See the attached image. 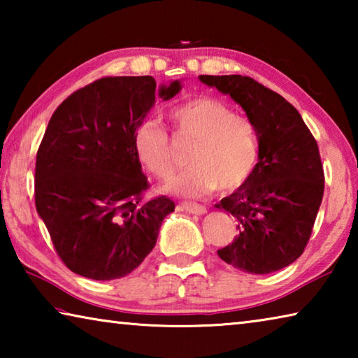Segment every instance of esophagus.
<instances>
[{
	"label": "esophagus",
	"mask_w": 358,
	"mask_h": 358,
	"mask_svg": "<svg viewBox=\"0 0 358 358\" xmlns=\"http://www.w3.org/2000/svg\"><path fill=\"white\" fill-rule=\"evenodd\" d=\"M178 210L181 211H187V213H192V215H199L202 216L207 213V208L203 207V205H199V203H194V202H183L178 205Z\"/></svg>",
	"instance_id": "1"
}]
</instances>
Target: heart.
<instances>
[{"label": "heart", "instance_id": "1", "mask_svg": "<svg viewBox=\"0 0 358 358\" xmlns=\"http://www.w3.org/2000/svg\"><path fill=\"white\" fill-rule=\"evenodd\" d=\"M171 118L180 134L196 145L187 159L191 169L166 183L167 192L201 197L217 186L237 189L250 180L259 159V137L250 118L208 96L172 108ZM132 147L141 164L156 177L167 178L173 172L169 137L156 120L137 124Z\"/></svg>", "mask_w": 358, "mask_h": 358}]
</instances>
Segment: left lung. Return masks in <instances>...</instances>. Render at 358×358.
Segmentation results:
<instances>
[{"label":"left lung","instance_id":"left-lung-1","mask_svg":"<svg viewBox=\"0 0 358 358\" xmlns=\"http://www.w3.org/2000/svg\"><path fill=\"white\" fill-rule=\"evenodd\" d=\"M243 108L259 137V159L245 185L224 197L238 234L217 251L224 262L252 275L295 262L310 240L324 196L317 143L299 110L271 90L243 76H199Z\"/></svg>","mask_w":358,"mask_h":358}]
</instances>
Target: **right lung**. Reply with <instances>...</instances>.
<instances>
[{
  "instance_id": "add662e5",
  "label": "right lung",
  "mask_w": 358,
  "mask_h": 358,
  "mask_svg": "<svg viewBox=\"0 0 358 358\" xmlns=\"http://www.w3.org/2000/svg\"><path fill=\"white\" fill-rule=\"evenodd\" d=\"M180 80L106 77L77 90L53 112L36 157V210L74 273L118 280L143 262L164 217L166 196L143 202L147 177L132 147L156 98L172 99Z\"/></svg>"
}]
</instances>
